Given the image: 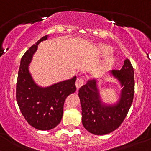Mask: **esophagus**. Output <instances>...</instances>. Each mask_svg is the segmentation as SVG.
<instances>
[{
	"instance_id": "obj_1",
	"label": "esophagus",
	"mask_w": 151,
	"mask_h": 151,
	"mask_svg": "<svg viewBox=\"0 0 151 151\" xmlns=\"http://www.w3.org/2000/svg\"><path fill=\"white\" fill-rule=\"evenodd\" d=\"M83 83H84V79L81 77V78H78V79H77L75 85H76V86H77V88H79L83 86Z\"/></svg>"
}]
</instances>
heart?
<instances>
[{"mask_svg": "<svg viewBox=\"0 0 151 151\" xmlns=\"http://www.w3.org/2000/svg\"><path fill=\"white\" fill-rule=\"evenodd\" d=\"M112 49L110 46L105 44H101L99 46V52L101 55H108L110 53H111ZM115 62V58L112 55H109L105 58V65L106 66H111Z\"/></svg>", "mask_w": 151, "mask_h": 151, "instance_id": "b5f03b06", "label": "heart"}]
</instances>
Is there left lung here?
Returning <instances> with one entry per match:
<instances>
[{"label":"left lung","instance_id":"obj_1","mask_svg":"<svg viewBox=\"0 0 151 151\" xmlns=\"http://www.w3.org/2000/svg\"><path fill=\"white\" fill-rule=\"evenodd\" d=\"M111 72L123 86L119 102L115 105H105L101 102L95 79L88 80L79 90L82 124L87 131L96 135H104L117 129L133 102L134 72L129 60H125L120 70H114Z\"/></svg>","mask_w":151,"mask_h":151}]
</instances>
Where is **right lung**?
<instances>
[{"label":"right lung","mask_w":151,"mask_h":151,"mask_svg":"<svg viewBox=\"0 0 151 151\" xmlns=\"http://www.w3.org/2000/svg\"><path fill=\"white\" fill-rule=\"evenodd\" d=\"M43 36L30 47L22 57L18 71L16 99L19 110L27 122L36 129L50 130L60 122L65 99L76 91L77 77L41 88L36 84L29 72V65Z\"/></svg>","instance_id":"obj_1"}]
</instances>
